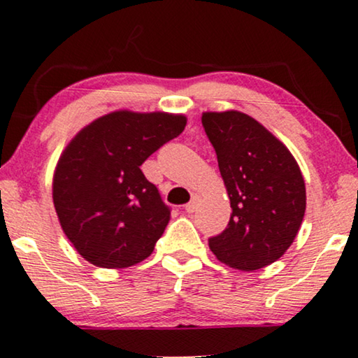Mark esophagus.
Returning <instances> with one entry per match:
<instances>
[{
  "label": "esophagus",
  "mask_w": 358,
  "mask_h": 358,
  "mask_svg": "<svg viewBox=\"0 0 358 358\" xmlns=\"http://www.w3.org/2000/svg\"><path fill=\"white\" fill-rule=\"evenodd\" d=\"M200 200H202V199H200V195H197V194L192 195V200H190V202H189L187 205H185V212H187V213H194L195 210L199 208Z\"/></svg>",
  "instance_id": "1"
}]
</instances>
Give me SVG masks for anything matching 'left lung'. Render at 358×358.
I'll return each instance as SVG.
<instances>
[{
	"label": "left lung",
	"mask_w": 358,
	"mask_h": 358,
	"mask_svg": "<svg viewBox=\"0 0 358 358\" xmlns=\"http://www.w3.org/2000/svg\"><path fill=\"white\" fill-rule=\"evenodd\" d=\"M231 217L208 239L220 262L252 272L280 259L300 231L306 210L303 174L290 150L251 115L203 112Z\"/></svg>",
	"instance_id": "left-lung-1"
}]
</instances>
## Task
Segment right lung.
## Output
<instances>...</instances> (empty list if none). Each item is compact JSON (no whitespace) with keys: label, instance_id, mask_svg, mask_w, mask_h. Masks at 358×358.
<instances>
[{"label":"right lung","instance_id":"right-lung-1","mask_svg":"<svg viewBox=\"0 0 358 358\" xmlns=\"http://www.w3.org/2000/svg\"><path fill=\"white\" fill-rule=\"evenodd\" d=\"M185 124L182 114L120 109L83 127L62 151L53 205L63 233L92 266L124 268L153 252L171 212L140 166Z\"/></svg>","mask_w":358,"mask_h":358}]
</instances>
